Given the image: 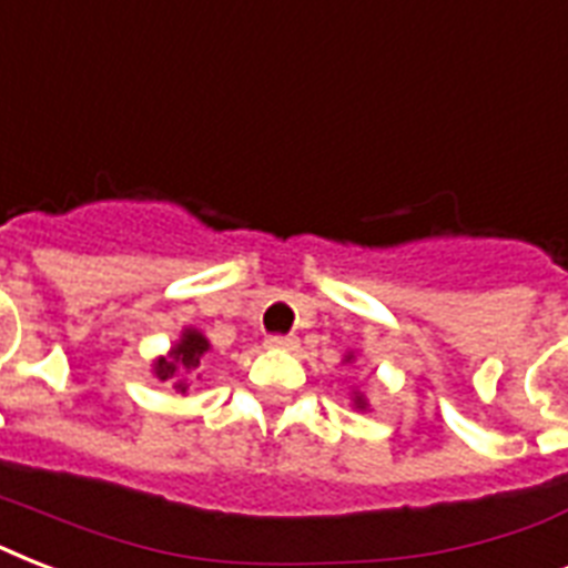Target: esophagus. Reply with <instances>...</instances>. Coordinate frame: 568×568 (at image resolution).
I'll return each mask as SVG.
<instances>
[{
    "label": "esophagus",
    "instance_id": "1",
    "mask_svg": "<svg viewBox=\"0 0 568 568\" xmlns=\"http://www.w3.org/2000/svg\"><path fill=\"white\" fill-rule=\"evenodd\" d=\"M265 345L274 347V351H297V338H294V336H271Z\"/></svg>",
    "mask_w": 568,
    "mask_h": 568
}]
</instances>
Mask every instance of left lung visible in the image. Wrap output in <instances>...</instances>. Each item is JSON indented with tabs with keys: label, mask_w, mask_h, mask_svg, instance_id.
Instances as JSON below:
<instances>
[{
	"label": "left lung",
	"mask_w": 568,
	"mask_h": 568,
	"mask_svg": "<svg viewBox=\"0 0 568 568\" xmlns=\"http://www.w3.org/2000/svg\"><path fill=\"white\" fill-rule=\"evenodd\" d=\"M354 359H356L354 351H347L345 363H354ZM351 404H354V409H363V413H368V409H372V404H368V397H365L363 392H359V388H351Z\"/></svg>",
	"instance_id": "1"
}]
</instances>
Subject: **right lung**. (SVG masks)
<instances>
[{
  "label": "right lung",
  "instance_id": "right-lung-1",
  "mask_svg": "<svg viewBox=\"0 0 568 568\" xmlns=\"http://www.w3.org/2000/svg\"><path fill=\"white\" fill-rule=\"evenodd\" d=\"M212 351L209 338L200 333L196 327H182L180 338L173 342L171 351L164 356H155L153 359V377L162 379V383H171V388L176 395H189L191 379L203 377V359L205 354Z\"/></svg>",
  "mask_w": 568,
  "mask_h": 568
}]
</instances>
